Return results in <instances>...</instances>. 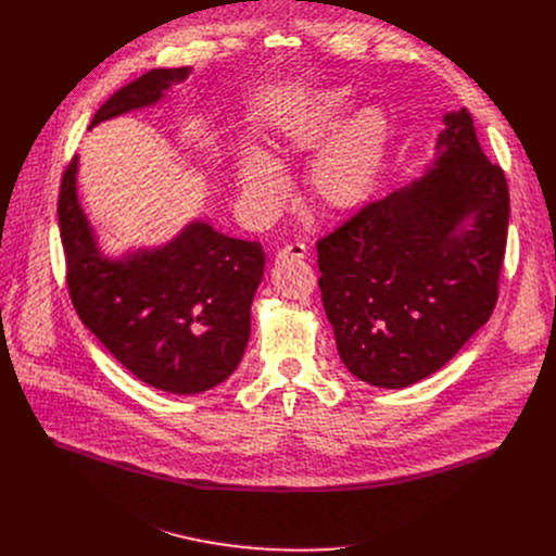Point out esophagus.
Instances as JSON below:
<instances>
[{
  "label": "esophagus",
  "mask_w": 556,
  "mask_h": 556,
  "mask_svg": "<svg viewBox=\"0 0 556 556\" xmlns=\"http://www.w3.org/2000/svg\"><path fill=\"white\" fill-rule=\"evenodd\" d=\"M307 257V249L305 244H286L279 253H277V262H288V260H305Z\"/></svg>",
  "instance_id": "34e87169"
}]
</instances>
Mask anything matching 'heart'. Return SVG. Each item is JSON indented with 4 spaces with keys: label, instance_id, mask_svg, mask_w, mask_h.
I'll list each match as a JSON object with an SVG mask.
<instances>
[{
    "label": "heart",
    "instance_id": "heart-1",
    "mask_svg": "<svg viewBox=\"0 0 556 556\" xmlns=\"http://www.w3.org/2000/svg\"><path fill=\"white\" fill-rule=\"evenodd\" d=\"M350 112L348 90H321L277 118L270 155L260 147L240 151L237 191L255 219H270L286 202L288 185L277 165L319 146L303 176L305 200L316 211L348 215L374 198L387 167L391 121L380 108H365L352 118Z\"/></svg>",
    "mask_w": 556,
    "mask_h": 556
}]
</instances>
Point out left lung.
Listing matches in <instances>:
<instances>
[{
	"mask_svg": "<svg viewBox=\"0 0 556 556\" xmlns=\"http://www.w3.org/2000/svg\"><path fill=\"white\" fill-rule=\"evenodd\" d=\"M433 161L316 242L339 356L361 380L409 387L444 367L497 303L510 195L466 108L446 112Z\"/></svg>",
	"mask_w": 556,
	"mask_h": 556,
	"instance_id": "obj_1",
	"label": "left lung"
}]
</instances>
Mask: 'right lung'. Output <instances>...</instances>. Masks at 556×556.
Returning <instances> with one entry per match:
<instances>
[{"instance_id":"obj_1","label":"right lung","mask_w":556,"mask_h":556,"mask_svg":"<svg viewBox=\"0 0 556 556\" xmlns=\"http://www.w3.org/2000/svg\"><path fill=\"white\" fill-rule=\"evenodd\" d=\"M189 72L149 70L101 105L90 129L163 101ZM76 172L78 155L63 172L56 213L78 319L123 367L155 389L191 395L224 382L251 337V303L266 264L262 244L195 219L165 247L112 260L99 251L78 202Z\"/></svg>"}]
</instances>
